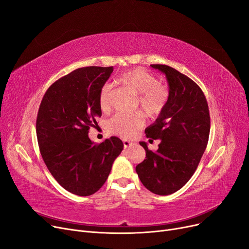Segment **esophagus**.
Wrapping results in <instances>:
<instances>
[{"label": "esophagus", "mask_w": 249, "mask_h": 249, "mask_svg": "<svg viewBox=\"0 0 249 249\" xmlns=\"http://www.w3.org/2000/svg\"><path fill=\"white\" fill-rule=\"evenodd\" d=\"M123 144H124V147H125V148H128V147H130V146L134 145L135 142H132V141H130V140H123Z\"/></svg>", "instance_id": "esophagus-1"}]
</instances>
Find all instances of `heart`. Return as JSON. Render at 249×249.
Returning <instances> with one entry per match:
<instances>
[{"label":"heart","instance_id":"heart-1","mask_svg":"<svg viewBox=\"0 0 249 249\" xmlns=\"http://www.w3.org/2000/svg\"><path fill=\"white\" fill-rule=\"evenodd\" d=\"M116 82L122 84L138 94L137 106L148 117L159 116L169 99V89L158 81L155 75L142 68H135L121 73ZM111 87L106 84L99 93V105L103 111L110 108ZM144 120L139 113H117L108 121L109 131L125 138L134 137L143 126Z\"/></svg>","mask_w":249,"mask_h":249}]
</instances>
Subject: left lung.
<instances>
[{"label":"left lung","instance_id":"1","mask_svg":"<svg viewBox=\"0 0 249 249\" xmlns=\"http://www.w3.org/2000/svg\"><path fill=\"white\" fill-rule=\"evenodd\" d=\"M163 72L169 99L155 122L145 129L147 138L160 139L155 152L145 142V160L136 173L147 190L171 195L184 187L197 169L210 134V114L201 88L178 71L164 64H151Z\"/></svg>","mask_w":249,"mask_h":249}]
</instances>
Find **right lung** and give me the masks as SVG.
I'll return each instance as SVG.
<instances>
[{
  "label": "right lung",
  "mask_w": 249,
  "mask_h": 249,
  "mask_svg": "<svg viewBox=\"0 0 249 249\" xmlns=\"http://www.w3.org/2000/svg\"><path fill=\"white\" fill-rule=\"evenodd\" d=\"M112 72L113 67L71 71L47 89L38 110L36 134L42 159L58 184L77 196L102 188L124 147L115 136L99 144L88 136L102 116L99 93Z\"/></svg>",
  "instance_id": "1"
}]
</instances>
